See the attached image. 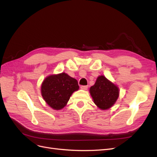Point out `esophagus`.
I'll use <instances>...</instances> for the list:
<instances>
[{
    "label": "esophagus",
    "instance_id": "esophagus-1",
    "mask_svg": "<svg viewBox=\"0 0 157 157\" xmlns=\"http://www.w3.org/2000/svg\"><path fill=\"white\" fill-rule=\"evenodd\" d=\"M80 88L84 90H86L88 89V86H80Z\"/></svg>",
    "mask_w": 157,
    "mask_h": 157
}]
</instances>
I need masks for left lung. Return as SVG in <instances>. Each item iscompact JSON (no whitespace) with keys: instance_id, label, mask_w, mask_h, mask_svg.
<instances>
[{"instance_id":"8db88e82","label":"left lung","mask_w":157,"mask_h":157,"mask_svg":"<svg viewBox=\"0 0 157 157\" xmlns=\"http://www.w3.org/2000/svg\"><path fill=\"white\" fill-rule=\"evenodd\" d=\"M90 94L98 107L101 110H107L117 101L119 96V88L105 76L100 75L94 85L90 87Z\"/></svg>"}]
</instances>
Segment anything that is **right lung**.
Instances as JSON below:
<instances>
[{
  "instance_id": "1",
  "label": "right lung",
  "mask_w": 157,
  "mask_h": 157,
  "mask_svg": "<svg viewBox=\"0 0 157 157\" xmlns=\"http://www.w3.org/2000/svg\"><path fill=\"white\" fill-rule=\"evenodd\" d=\"M79 89L77 80L65 73L46 77L41 85L44 100L54 110L63 109L73 93Z\"/></svg>"
}]
</instances>
